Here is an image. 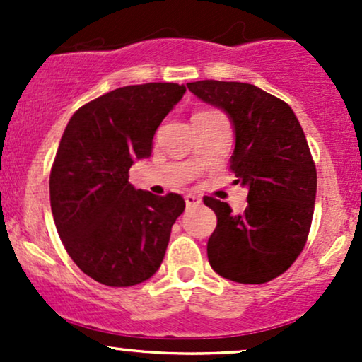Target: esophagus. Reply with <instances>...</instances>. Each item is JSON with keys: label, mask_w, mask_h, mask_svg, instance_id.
Masks as SVG:
<instances>
[{"label": "esophagus", "mask_w": 362, "mask_h": 362, "mask_svg": "<svg viewBox=\"0 0 362 362\" xmlns=\"http://www.w3.org/2000/svg\"><path fill=\"white\" fill-rule=\"evenodd\" d=\"M201 197H199V195H195V194H187L185 195V204H187V207H194V206H199L201 204Z\"/></svg>", "instance_id": "1"}]
</instances>
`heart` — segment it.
Instances as JSON below:
<instances>
[{
	"mask_svg": "<svg viewBox=\"0 0 362 362\" xmlns=\"http://www.w3.org/2000/svg\"><path fill=\"white\" fill-rule=\"evenodd\" d=\"M211 110H202V112H197V114H194V115H204V114H209Z\"/></svg>",
	"mask_w": 362,
	"mask_h": 362,
	"instance_id": "heart-1",
	"label": "heart"
}]
</instances>
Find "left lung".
<instances>
[{"instance_id":"1","label":"left lung","mask_w":362,"mask_h":362,"mask_svg":"<svg viewBox=\"0 0 362 362\" xmlns=\"http://www.w3.org/2000/svg\"><path fill=\"white\" fill-rule=\"evenodd\" d=\"M195 97L228 114L235 127L230 170L248 189L243 214L204 197L218 224L207 242L214 272L242 284H264L298 259L313 219L317 168L305 132L286 102L255 85L187 83Z\"/></svg>"}]
</instances>
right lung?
<instances>
[{
    "label": "right lung",
    "mask_w": 362,
    "mask_h": 362,
    "mask_svg": "<svg viewBox=\"0 0 362 362\" xmlns=\"http://www.w3.org/2000/svg\"><path fill=\"white\" fill-rule=\"evenodd\" d=\"M184 93L177 83L122 86L78 109L64 129L49 177L54 223L74 264L100 284L136 286L163 262L185 201L134 189L129 168L151 155Z\"/></svg>",
    "instance_id": "add662e5"
}]
</instances>
